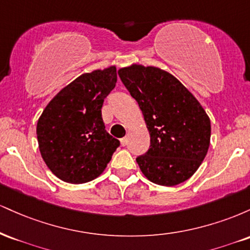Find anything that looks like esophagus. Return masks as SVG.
<instances>
[{"label":"esophagus","mask_w":250,"mask_h":250,"mask_svg":"<svg viewBox=\"0 0 250 250\" xmlns=\"http://www.w3.org/2000/svg\"><path fill=\"white\" fill-rule=\"evenodd\" d=\"M128 143V137H123V139H121V146L122 147H125Z\"/></svg>","instance_id":"obj_1"}]
</instances>
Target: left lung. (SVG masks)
<instances>
[{
    "mask_svg": "<svg viewBox=\"0 0 250 250\" xmlns=\"http://www.w3.org/2000/svg\"><path fill=\"white\" fill-rule=\"evenodd\" d=\"M119 76L139 103L150 135V147L136 159L149 181L173 186L187 181L205 160L210 145V120L195 96L168 71L131 64Z\"/></svg>",
    "mask_w": 250,
    "mask_h": 250,
    "instance_id": "1",
    "label": "left lung"
}]
</instances>
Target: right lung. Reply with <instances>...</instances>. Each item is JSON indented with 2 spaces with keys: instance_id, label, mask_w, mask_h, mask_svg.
Masks as SVG:
<instances>
[{
  "instance_id": "1",
  "label": "right lung",
  "mask_w": 250,
  "mask_h": 250,
  "mask_svg": "<svg viewBox=\"0 0 250 250\" xmlns=\"http://www.w3.org/2000/svg\"><path fill=\"white\" fill-rule=\"evenodd\" d=\"M116 81L115 65L82 74L61 89L40 116V153L60 180L73 185L93 181L120 146L105 131L101 111Z\"/></svg>"
}]
</instances>
